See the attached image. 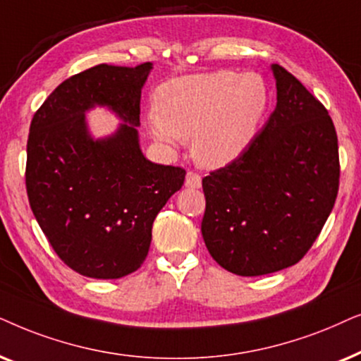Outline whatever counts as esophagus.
I'll use <instances>...</instances> for the list:
<instances>
[{"mask_svg":"<svg viewBox=\"0 0 361 361\" xmlns=\"http://www.w3.org/2000/svg\"><path fill=\"white\" fill-rule=\"evenodd\" d=\"M185 185L188 186V188H201V176L195 171H188L186 173Z\"/></svg>","mask_w":361,"mask_h":361,"instance_id":"34e87169","label":"esophagus"}]
</instances>
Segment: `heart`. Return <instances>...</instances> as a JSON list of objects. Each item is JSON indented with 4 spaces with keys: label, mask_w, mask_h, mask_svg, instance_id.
Masks as SVG:
<instances>
[{
    "label": "heart",
    "mask_w": 361,
    "mask_h": 361,
    "mask_svg": "<svg viewBox=\"0 0 361 361\" xmlns=\"http://www.w3.org/2000/svg\"><path fill=\"white\" fill-rule=\"evenodd\" d=\"M147 128L155 140L180 145L191 138L200 165L223 168L246 152L267 107V89L256 74L216 71L176 77L157 90Z\"/></svg>",
    "instance_id": "1"
}]
</instances>
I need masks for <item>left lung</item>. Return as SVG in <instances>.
I'll return each instance as SVG.
<instances>
[{
    "label": "left lung",
    "mask_w": 361,
    "mask_h": 361,
    "mask_svg": "<svg viewBox=\"0 0 361 361\" xmlns=\"http://www.w3.org/2000/svg\"><path fill=\"white\" fill-rule=\"evenodd\" d=\"M271 69L276 110L238 160L203 178L206 247L221 267L244 277L299 262L338 193V140L329 112L284 67Z\"/></svg>",
    "instance_id": "obj_1"
}]
</instances>
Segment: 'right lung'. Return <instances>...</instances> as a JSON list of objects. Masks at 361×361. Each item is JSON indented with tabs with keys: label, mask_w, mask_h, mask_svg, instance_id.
I'll use <instances>...</instances> for the list:
<instances>
[{
	"label": "right lung",
	"mask_w": 361,
	"mask_h": 361,
	"mask_svg": "<svg viewBox=\"0 0 361 361\" xmlns=\"http://www.w3.org/2000/svg\"><path fill=\"white\" fill-rule=\"evenodd\" d=\"M152 62L99 64L57 85L32 117L26 190L57 256L92 279H120L145 261L152 226L186 171L152 163L138 138ZM105 106L122 124L95 139L85 113Z\"/></svg>",
	"instance_id": "obj_1"
}]
</instances>
